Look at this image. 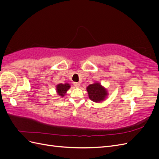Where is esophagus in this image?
Returning <instances> with one entry per match:
<instances>
[{
  "label": "esophagus",
  "instance_id": "34e87169",
  "mask_svg": "<svg viewBox=\"0 0 159 159\" xmlns=\"http://www.w3.org/2000/svg\"><path fill=\"white\" fill-rule=\"evenodd\" d=\"M74 86H75V88H80V83H78V82H75V83H74Z\"/></svg>",
  "mask_w": 159,
  "mask_h": 159
}]
</instances>
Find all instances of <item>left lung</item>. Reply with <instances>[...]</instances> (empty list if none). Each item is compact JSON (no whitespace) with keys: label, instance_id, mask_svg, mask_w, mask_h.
<instances>
[{"label":"left lung","instance_id":"left-lung-1","mask_svg":"<svg viewBox=\"0 0 159 159\" xmlns=\"http://www.w3.org/2000/svg\"><path fill=\"white\" fill-rule=\"evenodd\" d=\"M89 98L95 103H100L107 98L108 91L99 82L89 85L87 88Z\"/></svg>","mask_w":159,"mask_h":159}]
</instances>
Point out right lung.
<instances>
[{"instance_id": "1", "label": "right lung", "mask_w": 159, "mask_h": 159, "mask_svg": "<svg viewBox=\"0 0 159 159\" xmlns=\"http://www.w3.org/2000/svg\"><path fill=\"white\" fill-rule=\"evenodd\" d=\"M70 85L68 83L66 84H59L56 85V93L57 95H59L61 97H64L67 93V91L70 88Z\"/></svg>"}]
</instances>
